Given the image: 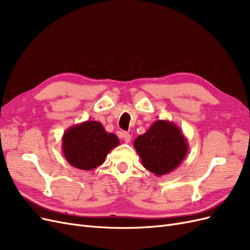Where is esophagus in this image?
Masks as SVG:
<instances>
[{"instance_id": "esophagus-1", "label": "esophagus", "mask_w": 250, "mask_h": 250, "mask_svg": "<svg viewBox=\"0 0 250 250\" xmlns=\"http://www.w3.org/2000/svg\"><path fill=\"white\" fill-rule=\"evenodd\" d=\"M123 140L125 141V143H130L131 141V135L128 132H124L123 133Z\"/></svg>"}]
</instances>
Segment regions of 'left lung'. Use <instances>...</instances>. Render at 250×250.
Segmentation results:
<instances>
[{
    "label": "left lung",
    "mask_w": 250,
    "mask_h": 250,
    "mask_svg": "<svg viewBox=\"0 0 250 250\" xmlns=\"http://www.w3.org/2000/svg\"><path fill=\"white\" fill-rule=\"evenodd\" d=\"M133 146L144 167L156 176L176 169L188 151L183 131L167 120L155 121L145 133L135 139Z\"/></svg>",
    "instance_id": "1"
}]
</instances>
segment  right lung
Listing matches in <instances>:
<instances>
[{
    "label": "right lung",
    "instance_id": "obj_1",
    "mask_svg": "<svg viewBox=\"0 0 250 250\" xmlns=\"http://www.w3.org/2000/svg\"><path fill=\"white\" fill-rule=\"evenodd\" d=\"M120 141L97 121H85L67 128L62 135V153L73 167L89 171L104 163Z\"/></svg>",
    "mask_w": 250,
    "mask_h": 250
}]
</instances>
